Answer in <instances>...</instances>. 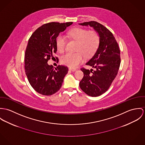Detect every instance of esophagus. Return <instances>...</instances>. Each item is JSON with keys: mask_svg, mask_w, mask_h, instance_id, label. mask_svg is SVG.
<instances>
[{"mask_svg": "<svg viewBox=\"0 0 145 145\" xmlns=\"http://www.w3.org/2000/svg\"><path fill=\"white\" fill-rule=\"evenodd\" d=\"M69 70L70 71H72V72H75V71H77V69H74V68H69Z\"/></svg>", "mask_w": 145, "mask_h": 145, "instance_id": "34e87169", "label": "esophagus"}]
</instances>
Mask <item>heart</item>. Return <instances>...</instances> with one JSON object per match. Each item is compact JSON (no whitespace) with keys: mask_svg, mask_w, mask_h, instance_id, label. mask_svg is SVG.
Wrapping results in <instances>:
<instances>
[{"mask_svg":"<svg viewBox=\"0 0 145 145\" xmlns=\"http://www.w3.org/2000/svg\"><path fill=\"white\" fill-rule=\"evenodd\" d=\"M70 38L77 42L76 53H68L61 59L63 65L68 67L75 68L81 63L84 58L92 56L98 48L99 44V37L95 31H88L81 28H74L67 32ZM66 40L63 35H59L56 39V47L57 50L62 53L65 48Z\"/></svg>","mask_w":145,"mask_h":145,"instance_id":"b5f03b06","label":"heart"}]
</instances>
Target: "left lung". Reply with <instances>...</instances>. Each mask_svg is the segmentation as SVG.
<instances>
[{"mask_svg":"<svg viewBox=\"0 0 145 145\" xmlns=\"http://www.w3.org/2000/svg\"><path fill=\"white\" fill-rule=\"evenodd\" d=\"M79 24L93 28L99 37L98 48L86 63L95 70L81 68L84 76L80 82L84 93L89 96H98L108 90L117 74L121 63L120 50L112 33L101 24L91 21Z\"/></svg>","mask_w":145,"mask_h":145,"instance_id":"left-lung-1","label":"left lung"}]
</instances>
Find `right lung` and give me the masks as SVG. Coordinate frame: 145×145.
I'll use <instances>...</instances> for the list:
<instances>
[{"label": "right lung", "mask_w": 145, "mask_h": 145, "mask_svg": "<svg viewBox=\"0 0 145 145\" xmlns=\"http://www.w3.org/2000/svg\"><path fill=\"white\" fill-rule=\"evenodd\" d=\"M72 22L45 24L33 33L25 53L24 67L28 81L34 89L45 96L56 93L61 87L68 68L64 65L54 69L47 62L54 58L56 53V39Z\"/></svg>", "instance_id": "obj_1"}]
</instances>
